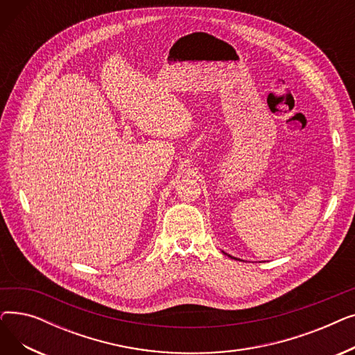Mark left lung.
<instances>
[{
    "mask_svg": "<svg viewBox=\"0 0 355 355\" xmlns=\"http://www.w3.org/2000/svg\"><path fill=\"white\" fill-rule=\"evenodd\" d=\"M223 253H225V252H223ZM225 254H227V253H225ZM227 256H230V254H227ZM232 259H236V257H233V256H230Z\"/></svg>",
    "mask_w": 355,
    "mask_h": 355,
    "instance_id": "1",
    "label": "left lung"
}]
</instances>
